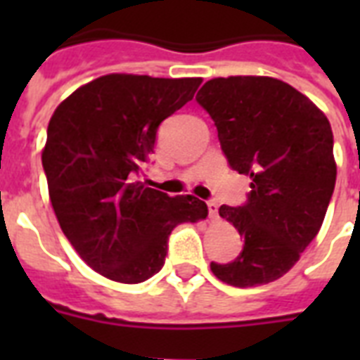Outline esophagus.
Wrapping results in <instances>:
<instances>
[{
    "label": "esophagus",
    "instance_id": "obj_1",
    "mask_svg": "<svg viewBox=\"0 0 360 360\" xmlns=\"http://www.w3.org/2000/svg\"><path fill=\"white\" fill-rule=\"evenodd\" d=\"M207 209H209V217H217V213H219V203L214 202V200H209L207 202Z\"/></svg>",
    "mask_w": 360,
    "mask_h": 360
}]
</instances>
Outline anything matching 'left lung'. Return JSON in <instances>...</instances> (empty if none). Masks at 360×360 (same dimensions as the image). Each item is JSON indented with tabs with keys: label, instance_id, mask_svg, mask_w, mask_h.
<instances>
[{
	"label": "left lung",
	"instance_id": "8db88e82",
	"mask_svg": "<svg viewBox=\"0 0 360 360\" xmlns=\"http://www.w3.org/2000/svg\"><path fill=\"white\" fill-rule=\"evenodd\" d=\"M231 169L250 177L239 207L222 205L245 245L230 263L211 262L236 288L269 284L290 271L318 236L336 183L333 130L295 87L269 76L213 78L196 95Z\"/></svg>",
	"mask_w": 360,
	"mask_h": 360
}]
</instances>
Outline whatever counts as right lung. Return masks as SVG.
Segmentation results:
<instances>
[{"mask_svg":"<svg viewBox=\"0 0 360 360\" xmlns=\"http://www.w3.org/2000/svg\"><path fill=\"white\" fill-rule=\"evenodd\" d=\"M200 84L101 76L65 98L48 123L42 168L53 213L82 259L106 278H151L175 226L207 217L202 200L172 198L140 181L160 123L192 101Z\"/></svg>","mask_w":360,"mask_h":360,"instance_id":"add662e5","label":"right lung"}]
</instances>
